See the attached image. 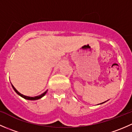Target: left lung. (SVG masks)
Wrapping results in <instances>:
<instances>
[{"label": "left lung", "instance_id": "8db88e82", "mask_svg": "<svg viewBox=\"0 0 132 132\" xmlns=\"http://www.w3.org/2000/svg\"><path fill=\"white\" fill-rule=\"evenodd\" d=\"M107 101H108V100H107ZM107 101H105V102H107ZM105 102H103V103H100V104H98V105H100V104H102V103H105Z\"/></svg>", "mask_w": 132, "mask_h": 132}]
</instances>
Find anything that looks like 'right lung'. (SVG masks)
Wrapping results in <instances>:
<instances>
[{"mask_svg": "<svg viewBox=\"0 0 132 132\" xmlns=\"http://www.w3.org/2000/svg\"><path fill=\"white\" fill-rule=\"evenodd\" d=\"M11 86H12V87H13V89H14V91H15L16 93L17 94H18V95L20 96L21 97H22V98H23L25 100H39V99H40V98H42V97H43L44 96H45V94H46V93H47V90H46V91H45V92H44L43 93H42V94H40V95L37 96H34V97L27 96H25V95H23V94H21L20 93H19V92L17 91V90L16 89L15 87H14V86H13V84H11Z\"/></svg>", "mask_w": 132, "mask_h": 132, "instance_id": "obj_1", "label": "right lung"}]
</instances>
